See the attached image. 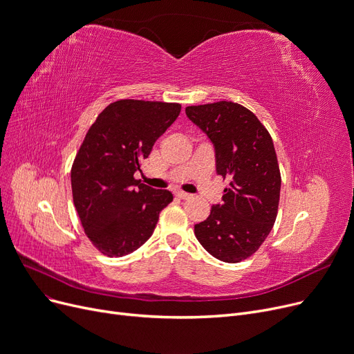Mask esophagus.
I'll return each instance as SVG.
<instances>
[{"label":"esophagus","mask_w":354,"mask_h":354,"mask_svg":"<svg viewBox=\"0 0 354 354\" xmlns=\"http://www.w3.org/2000/svg\"><path fill=\"white\" fill-rule=\"evenodd\" d=\"M175 195H176V198H179V199H182V201L191 199V198H192V195H191V194H187V192H176Z\"/></svg>","instance_id":"obj_1"}]
</instances>
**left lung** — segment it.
I'll list each match as a JSON object with an SVG mask.
<instances>
[{
    "label": "left lung",
    "mask_w": 354,
    "mask_h": 354,
    "mask_svg": "<svg viewBox=\"0 0 354 354\" xmlns=\"http://www.w3.org/2000/svg\"><path fill=\"white\" fill-rule=\"evenodd\" d=\"M185 111L214 145L216 174L230 180L195 236L212 257L239 263L264 243L277 218L281 175L272 139L252 111L234 102Z\"/></svg>",
    "instance_id": "left-lung-1"
}]
</instances>
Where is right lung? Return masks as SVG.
<instances>
[{
  "label": "right lung",
  "instance_id": "1",
  "mask_svg": "<svg viewBox=\"0 0 354 354\" xmlns=\"http://www.w3.org/2000/svg\"><path fill=\"white\" fill-rule=\"evenodd\" d=\"M180 113V104L110 103L91 124L71 167V191L86 235L107 257L136 251L151 238L169 191L135 179L142 160Z\"/></svg>",
  "mask_w": 354,
  "mask_h": 354
}]
</instances>
